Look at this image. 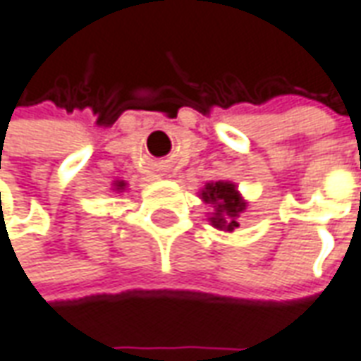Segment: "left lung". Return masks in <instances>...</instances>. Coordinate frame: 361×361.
Here are the masks:
<instances>
[{
  "instance_id": "8db88e82",
  "label": "left lung",
  "mask_w": 361,
  "mask_h": 361,
  "mask_svg": "<svg viewBox=\"0 0 361 361\" xmlns=\"http://www.w3.org/2000/svg\"><path fill=\"white\" fill-rule=\"evenodd\" d=\"M202 198L206 204H214L216 214L209 217L212 226L226 229V231H233L235 227H239L237 217L245 209V202L237 192V188L231 183H209L206 185V190H202Z\"/></svg>"
}]
</instances>
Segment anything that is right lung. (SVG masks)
<instances>
[{"label":"right lung","mask_w":361,"mask_h":361,"mask_svg":"<svg viewBox=\"0 0 361 361\" xmlns=\"http://www.w3.org/2000/svg\"><path fill=\"white\" fill-rule=\"evenodd\" d=\"M118 186H124V183H118Z\"/></svg>","instance_id":"obj_1"}]
</instances>
